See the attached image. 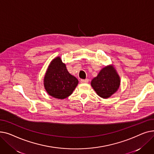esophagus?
<instances>
[{
    "label": "esophagus",
    "mask_w": 154,
    "mask_h": 154,
    "mask_svg": "<svg viewBox=\"0 0 154 154\" xmlns=\"http://www.w3.org/2000/svg\"><path fill=\"white\" fill-rule=\"evenodd\" d=\"M88 81H89V80H88V79L80 80V82H81V83H88Z\"/></svg>",
    "instance_id": "1"
}]
</instances>
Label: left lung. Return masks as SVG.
<instances>
[{
	"label": "left lung",
	"instance_id": "left-lung-1",
	"mask_svg": "<svg viewBox=\"0 0 154 154\" xmlns=\"http://www.w3.org/2000/svg\"><path fill=\"white\" fill-rule=\"evenodd\" d=\"M91 85L100 97L107 99L118 90L120 78L114 68L106 67L92 79Z\"/></svg>",
	"mask_w": 154,
	"mask_h": 154
}]
</instances>
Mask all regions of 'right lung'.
I'll return each instance as SVG.
<instances>
[{
	"label": "right lung",
	"mask_w": 154,
	"mask_h": 154,
	"mask_svg": "<svg viewBox=\"0 0 154 154\" xmlns=\"http://www.w3.org/2000/svg\"><path fill=\"white\" fill-rule=\"evenodd\" d=\"M44 84L46 91L57 99H63L72 94L78 84V80L72 75L59 57L49 65L45 75Z\"/></svg>",
	"instance_id": "obj_1"
}]
</instances>
